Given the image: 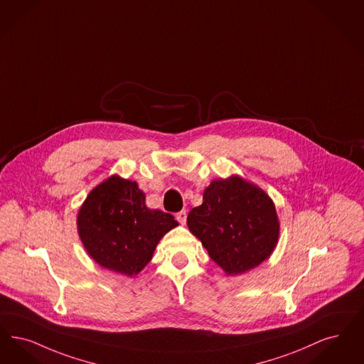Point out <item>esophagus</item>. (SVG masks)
I'll use <instances>...</instances> for the list:
<instances>
[{
	"instance_id": "1",
	"label": "esophagus",
	"mask_w": 364,
	"mask_h": 364,
	"mask_svg": "<svg viewBox=\"0 0 364 364\" xmlns=\"http://www.w3.org/2000/svg\"><path fill=\"white\" fill-rule=\"evenodd\" d=\"M176 219H177L181 225H186V222H187V213H186V210H184V211H180V213L176 215Z\"/></svg>"
}]
</instances>
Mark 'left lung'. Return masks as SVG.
<instances>
[{
    "label": "left lung",
    "mask_w": 364,
    "mask_h": 364,
    "mask_svg": "<svg viewBox=\"0 0 364 364\" xmlns=\"http://www.w3.org/2000/svg\"><path fill=\"white\" fill-rule=\"evenodd\" d=\"M187 225L229 277L269 259L280 230L269 195L238 175L213 180L204 189L203 203L189 211Z\"/></svg>",
    "instance_id": "8db88e82"
}]
</instances>
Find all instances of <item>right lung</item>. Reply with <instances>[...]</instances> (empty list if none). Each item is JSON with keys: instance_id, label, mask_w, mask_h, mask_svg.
<instances>
[{"instance_id": "right-lung-1", "label": "right lung", "mask_w": 364, "mask_h": 364, "mask_svg": "<svg viewBox=\"0 0 364 364\" xmlns=\"http://www.w3.org/2000/svg\"><path fill=\"white\" fill-rule=\"evenodd\" d=\"M136 181L109 176L87 193L77 214V230L87 255L120 275H138L161 238L178 223L171 214L150 210Z\"/></svg>"}]
</instances>
